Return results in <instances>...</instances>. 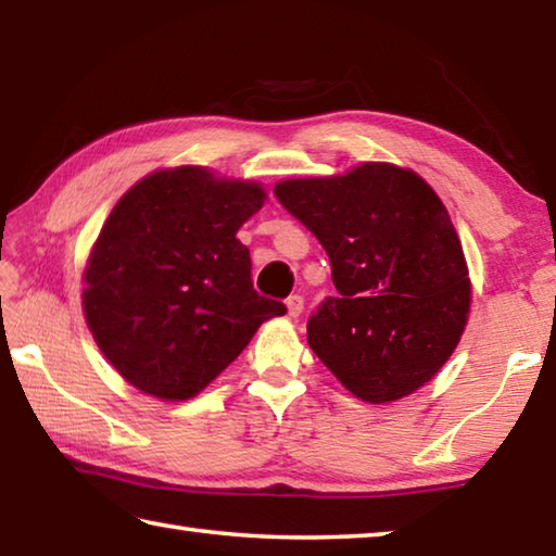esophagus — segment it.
Here are the masks:
<instances>
[{
  "mask_svg": "<svg viewBox=\"0 0 556 556\" xmlns=\"http://www.w3.org/2000/svg\"><path fill=\"white\" fill-rule=\"evenodd\" d=\"M287 312H289V316H299L301 312H304V296H299V294H291L289 299H287Z\"/></svg>",
  "mask_w": 556,
  "mask_h": 556,
  "instance_id": "obj_1",
  "label": "esophagus"
}]
</instances>
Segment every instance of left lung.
Listing matches in <instances>:
<instances>
[{
    "mask_svg": "<svg viewBox=\"0 0 556 556\" xmlns=\"http://www.w3.org/2000/svg\"><path fill=\"white\" fill-rule=\"evenodd\" d=\"M275 195L331 260L338 294L306 324L326 368L365 402L400 400L434 378L464 333L470 281L425 178L368 162L345 176L281 181Z\"/></svg>",
    "mask_w": 556,
    "mask_h": 556,
    "instance_id": "obj_1",
    "label": "left lung"
}]
</instances>
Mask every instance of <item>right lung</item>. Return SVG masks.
Listing matches in <instances>:
<instances>
[{
    "mask_svg": "<svg viewBox=\"0 0 556 556\" xmlns=\"http://www.w3.org/2000/svg\"><path fill=\"white\" fill-rule=\"evenodd\" d=\"M262 203L257 184L178 166L142 178L112 208L83 308L100 351L137 390L193 397L267 318L287 314L252 287L250 250L235 238Z\"/></svg>",
    "mask_w": 556,
    "mask_h": 556,
    "instance_id": "add662e5",
    "label": "right lung"
}]
</instances>
